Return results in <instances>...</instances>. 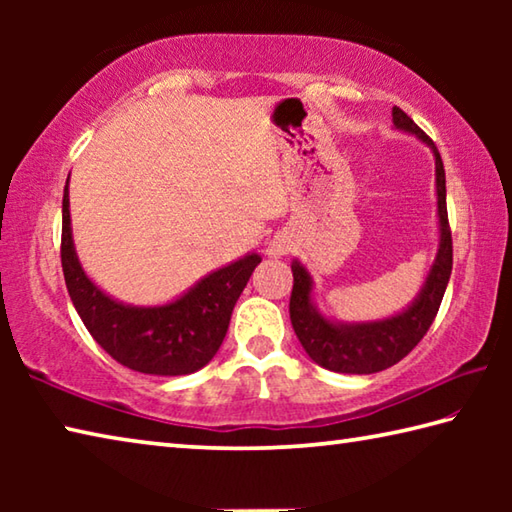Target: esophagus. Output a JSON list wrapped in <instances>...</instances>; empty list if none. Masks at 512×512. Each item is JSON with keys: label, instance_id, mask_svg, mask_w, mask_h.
<instances>
[{"label": "esophagus", "instance_id": "esophagus-1", "mask_svg": "<svg viewBox=\"0 0 512 512\" xmlns=\"http://www.w3.org/2000/svg\"><path fill=\"white\" fill-rule=\"evenodd\" d=\"M289 250H291V239L287 235H275L271 241H268L266 253L271 257H282L287 255Z\"/></svg>", "mask_w": 512, "mask_h": 512}]
</instances>
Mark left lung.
<instances>
[{
    "label": "left lung",
    "mask_w": 512,
    "mask_h": 512,
    "mask_svg": "<svg viewBox=\"0 0 512 512\" xmlns=\"http://www.w3.org/2000/svg\"><path fill=\"white\" fill-rule=\"evenodd\" d=\"M393 124L406 133L418 135L431 146L436 155V192H438V219H440V248L431 266V273L424 282L420 296L413 305L393 318L379 323L363 325H334L323 318L311 305V277L300 262L291 264L293 289L289 300L291 325L296 329L302 348L318 366L348 375H372L402 361L436 318L443 302L449 275H452V230L447 219V192H445V167L431 137L406 115L402 108H393Z\"/></svg>",
    "instance_id": "obj_1"
}]
</instances>
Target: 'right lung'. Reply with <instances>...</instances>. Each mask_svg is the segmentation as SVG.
Instances as JSON below:
<instances>
[{
	"instance_id": "right-lung-1",
	"label": "right lung",
	"mask_w": 512,
	"mask_h": 512,
	"mask_svg": "<svg viewBox=\"0 0 512 512\" xmlns=\"http://www.w3.org/2000/svg\"><path fill=\"white\" fill-rule=\"evenodd\" d=\"M69 223L65 187L60 237L65 284L83 325L112 359L131 370L164 377L189 375L212 361L228 332L232 309L262 257L253 253L219 268L164 307H128L108 298L83 273Z\"/></svg>"
}]
</instances>
